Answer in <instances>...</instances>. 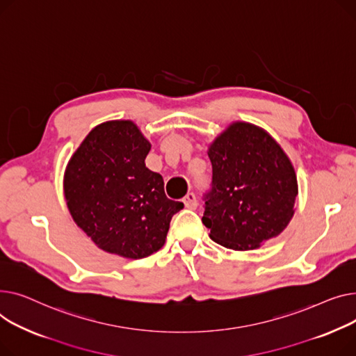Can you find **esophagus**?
<instances>
[{"label":"esophagus","mask_w":356,"mask_h":356,"mask_svg":"<svg viewBox=\"0 0 356 356\" xmlns=\"http://www.w3.org/2000/svg\"><path fill=\"white\" fill-rule=\"evenodd\" d=\"M182 202L186 208H190V210H195L198 202H197V197L194 193H188L184 198H182Z\"/></svg>","instance_id":"esophagus-1"}]
</instances>
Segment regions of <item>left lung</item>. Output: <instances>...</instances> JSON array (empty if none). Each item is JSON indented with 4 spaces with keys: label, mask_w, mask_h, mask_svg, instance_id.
<instances>
[{
    "label": "left lung",
    "mask_w": 356,
    "mask_h": 356,
    "mask_svg": "<svg viewBox=\"0 0 356 356\" xmlns=\"http://www.w3.org/2000/svg\"><path fill=\"white\" fill-rule=\"evenodd\" d=\"M213 188L204 225L225 248L254 250L277 237L295 214L298 177L282 146L263 128L233 122L208 146Z\"/></svg>",
    "instance_id": "left-lung-1"
}]
</instances>
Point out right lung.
<instances>
[{
  "label": "right lung",
  "instance_id": "1",
  "mask_svg": "<svg viewBox=\"0 0 356 356\" xmlns=\"http://www.w3.org/2000/svg\"><path fill=\"white\" fill-rule=\"evenodd\" d=\"M149 149L132 120H109L89 132L66 166L69 211L103 252L134 260L151 256L184 208L166 198L163 178L146 168Z\"/></svg>",
  "mask_w": 356,
  "mask_h": 356
}]
</instances>
